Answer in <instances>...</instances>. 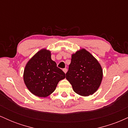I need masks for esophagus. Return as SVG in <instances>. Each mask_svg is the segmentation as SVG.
I'll list each match as a JSON object with an SVG mask.
<instances>
[{
    "mask_svg": "<svg viewBox=\"0 0 128 128\" xmlns=\"http://www.w3.org/2000/svg\"><path fill=\"white\" fill-rule=\"evenodd\" d=\"M63 72H64L65 73H67V68H64V69H63Z\"/></svg>",
    "mask_w": 128,
    "mask_h": 128,
    "instance_id": "1",
    "label": "esophagus"
}]
</instances>
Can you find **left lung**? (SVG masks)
Segmentation results:
<instances>
[{
  "instance_id": "1",
  "label": "left lung",
  "mask_w": 128,
  "mask_h": 128,
  "mask_svg": "<svg viewBox=\"0 0 128 128\" xmlns=\"http://www.w3.org/2000/svg\"><path fill=\"white\" fill-rule=\"evenodd\" d=\"M103 78V70L96 58L85 49L72 55L66 79L76 93L82 96L92 95L98 90Z\"/></svg>"
}]
</instances>
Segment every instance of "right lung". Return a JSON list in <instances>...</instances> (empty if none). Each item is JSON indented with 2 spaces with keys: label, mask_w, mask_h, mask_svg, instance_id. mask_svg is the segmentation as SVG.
<instances>
[{
  "label": "right lung",
  "mask_w": 128,
  "mask_h": 128,
  "mask_svg": "<svg viewBox=\"0 0 128 128\" xmlns=\"http://www.w3.org/2000/svg\"><path fill=\"white\" fill-rule=\"evenodd\" d=\"M66 78L62 70L51 59L49 50L42 49L26 64L23 80L31 93L40 98H46L55 91L60 80Z\"/></svg>",
  "instance_id": "add662e5"
}]
</instances>
